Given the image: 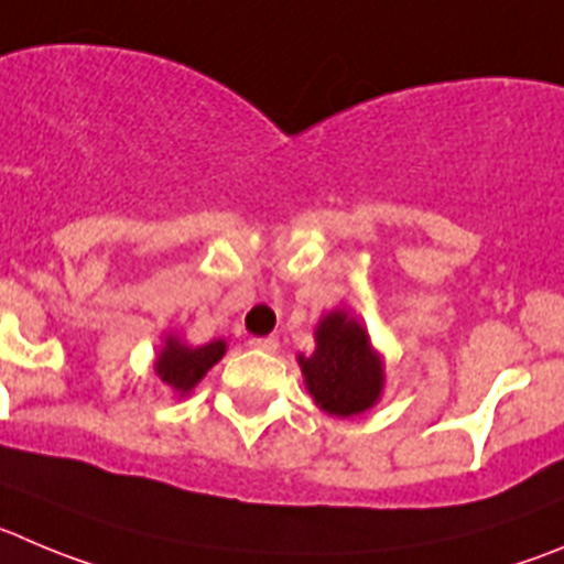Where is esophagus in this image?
<instances>
[{"label": "esophagus", "mask_w": 564, "mask_h": 564, "mask_svg": "<svg viewBox=\"0 0 564 564\" xmlns=\"http://www.w3.org/2000/svg\"><path fill=\"white\" fill-rule=\"evenodd\" d=\"M250 347L258 350V354H275L278 339L275 336H261V339H250Z\"/></svg>", "instance_id": "esophagus-1"}]
</instances>
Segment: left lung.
Here are the masks:
<instances>
[{
	"instance_id": "obj_1",
	"label": "left lung",
	"mask_w": 564,
	"mask_h": 564,
	"mask_svg": "<svg viewBox=\"0 0 564 564\" xmlns=\"http://www.w3.org/2000/svg\"><path fill=\"white\" fill-rule=\"evenodd\" d=\"M306 392L330 417H356L381 401L387 365L367 325L347 308L323 314L314 328V354H297Z\"/></svg>"
}]
</instances>
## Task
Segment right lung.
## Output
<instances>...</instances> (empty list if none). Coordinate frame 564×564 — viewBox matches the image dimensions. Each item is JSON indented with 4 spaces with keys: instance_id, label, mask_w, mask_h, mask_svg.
<instances>
[{
    "instance_id": "obj_1",
    "label": "right lung",
    "mask_w": 564,
    "mask_h": 564,
    "mask_svg": "<svg viewBox=\"0 0 564 564\" xmlns=\"http://www.w3.org/2000/svg\"><path fill=\"white\" fill-rule=\"evenodd\" d=\"M225 350H228L225 339L192 347L177 334H166L161 341V350L155 354V361H152V370H155L158 381L170 389L175 398H186L203 381L205 372L223 359Z\"/></svg>"
}]
</instances>
